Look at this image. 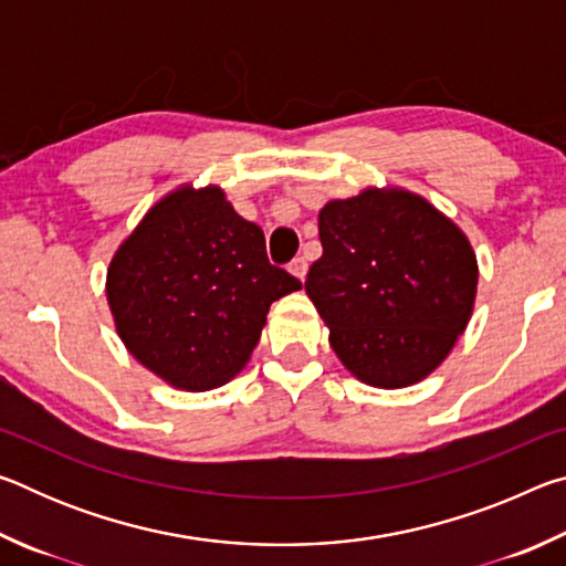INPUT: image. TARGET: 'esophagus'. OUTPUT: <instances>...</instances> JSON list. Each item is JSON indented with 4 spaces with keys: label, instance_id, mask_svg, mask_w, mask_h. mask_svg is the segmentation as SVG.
I'll return each instance as SVG.
<instances>
[{
    "label": "esophagus",
    "instance_id": "34e87169",
    "mask_svg": "<svg viewBox=\"0 0 566 566\" xmlns=\"http://www.w3.org/2000/svg\"><path fill=\"white\" fill-rule=\"evenodd\" d=\"M290 272L296 276V280L304 282V276H306V260H304V256H294V260L290 262Z\"/></svg>",
    "mask_w": 566,
    "mask_h": 566
}]
</instances>
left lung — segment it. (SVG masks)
I'll return each mask as SVG.
<instances>
[{
    "label": "left lung",
    "instance_id": "obj_1",
    "mask_svg": "<svg viewBox=\"0 0 566 566\" xmlns=\"http://www.w3.org/2000/svg\"><path fill=\"white\" fill-rule=\"evenodd\" d=\"M322 256L304 290L364 385L409 387L444 361L476 296L462 229L405 189H364L319 212Z\"/></svg>",
    "mask_w": 566,
    "mask_h": 566
}]
</instances>
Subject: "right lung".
I'll list each match as a JSON object with an SVG mask.
<instances>
[{
	"instance_id": "1",
	"label": "right lung",
	"mask_w": 566,
	"mask_h": 566,
	"mask_svg": "<svg viewBox=\"0 0 566 566\" xmlns=\"http://www.w3.org/2000/svg\"><path fill=\"white\" fill-rule=\"evenodd\" d=\"M302 282L266 260L264 232L219 187H179L119 244L107 302L132 357L187 391L222 387L252 357L272 302Z\"/></svg>"
}]
</instances>
